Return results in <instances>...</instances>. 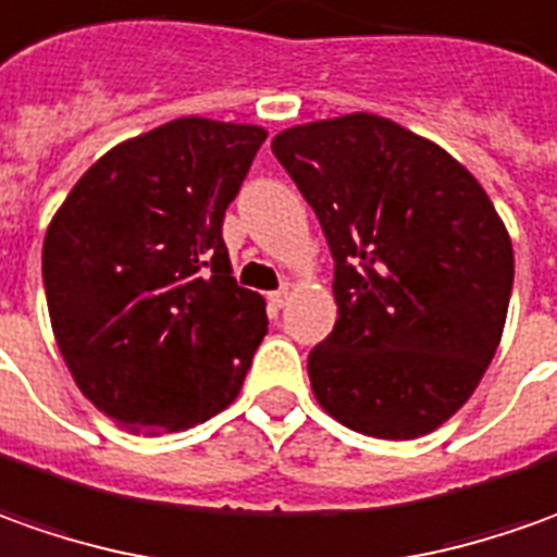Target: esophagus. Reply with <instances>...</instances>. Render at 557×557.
<instances>
[{
  "label": "esophagus",
  "mask_w": 557,
  "mask_h": 557,
  "mask_svg": "<svg viewBox=\"0 0 557 557\" xmlns=\"http://www.w3.org/2000/svg\"><path fill=\"white\" fill-rule=\"evenodd\" d=\"M290 300V287H278V290H272L270 294V304L272 306H285Z\"/></svg>",
  "instance_id": "34e87169"
}]
</instances>
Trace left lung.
<instances>
[{"instance_id": "8db88e82", "label": "left lung", "mask_w": 557, "mask_h": 557, "mask_svg": "<svg viewBox=\"0 0 557 557\" xmlns=\"http://www.w3.org/2000/svg\"><path fill=\"white\" fill-rule=\"evenodd\" d=\"M272 152L322 223L337 324L309 352L334 420L408 442L447 423L494 358L512 297L506 223L438 144L374 113L294 125Z\"/></svg>"}]
</instances>
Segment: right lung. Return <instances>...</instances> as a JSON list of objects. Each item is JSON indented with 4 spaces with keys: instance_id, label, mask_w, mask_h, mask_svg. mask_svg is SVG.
Masks as SVG:
<instances>
[{
    "instance_id": "right-lung-1",
    "label": "right lung",
    "mask_w": 557,
    "mask_h": 557,
    "mask_svg": "<svg viewBox=\"0 0 557 557\" xmlns=\"http://www.w3.org/2000/svg\"><path fill=\"white\" fill-rule=\"evenodd\" d=\"M263 140L260 125L165 122L103 152L48 223L51 331L115 426L181 432L242 389L270 322L235 285L220 230Z\"/></svg>"
}]
</instances>
